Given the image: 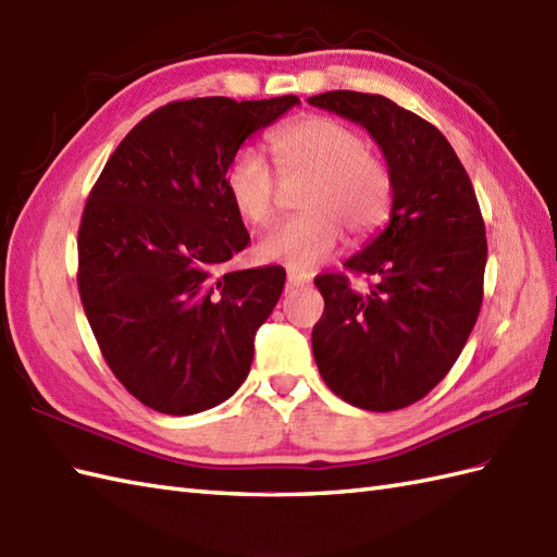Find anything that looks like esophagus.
<instances>
[{"label": "esophagus", "mask_w": 557, "mask_h": 557, "mask_svg": "<svg viewBox=\"0 0 557 557\" xmlns=\"http://www.w3.org/2000/svg\"><path fill=\"white\" fill-rule=\"evenodd\" d=\"M286 278H288V288H300V286H307V283H312V276L300 269H288Z\"/></svg>", "instance_id": "esophagus-1"}]
</instances>
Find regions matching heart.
<instances>
[{
    "label": "heart",
    "instance_id": "obj_1",
    "mask_svg": "<svg viewBox=\"0 0 557 557\" xmlns=\"http://www.w3.org/2000/svg\"><path fill=\"white\" fill-rule=\"evenodd\" d=\"M271 152L286 181H310L300 209L257 243L264 262L312 269L333 255L343 228L369 236L391 212V176L355 128L326 116L286 123L269 135ZM226 190L238 214L264 226L276 212L274 169L255 147H240L226 169Z\"/></svg>",
    "mask_w": 557,
    "mask_h": 557
}]
</instances>
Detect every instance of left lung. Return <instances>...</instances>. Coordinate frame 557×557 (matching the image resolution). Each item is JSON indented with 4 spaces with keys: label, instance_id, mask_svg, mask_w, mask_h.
Segmentation results:
<instances>
[{
    "label": "left lung",
    "instance_id": "obj_1",
    "mask_svg": "<svg viewBox=\"0 0 557 557\" xmlns=\"http://www.w3.org/2000/svg\"><path fill=\"white\" fill-rule=\"evenodd\" d=\"M312 107L360 123L391 176V216L345 267L314 278L324 314L312 350L326 386L355 407L391 412L422 400L472 333L486 269V228L465 166L436 126L388 97L333 90Z\"/></svg>",
    "mask_w": 557,
    "mask_h": 557
}]
</instances>
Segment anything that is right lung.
Segmentation results:
<instances>
[{"label": "right lung", "mask_w": 557, "mask_h": 557, "mask_svg": "<svg viewBox=\"0 0 557 557\" xmlns=\"http://www.w3.org/2000/svg\"><path fill=\"white\" fill-rule=\"evenodd\" d=\"M300 100L197 97L145 116L109 157L78 231V290L114 376L143 405L197 414L247 379L286 271H221L250 233L231 157Z\"/></svg>", "instance_id": "1"}]
</instances>
